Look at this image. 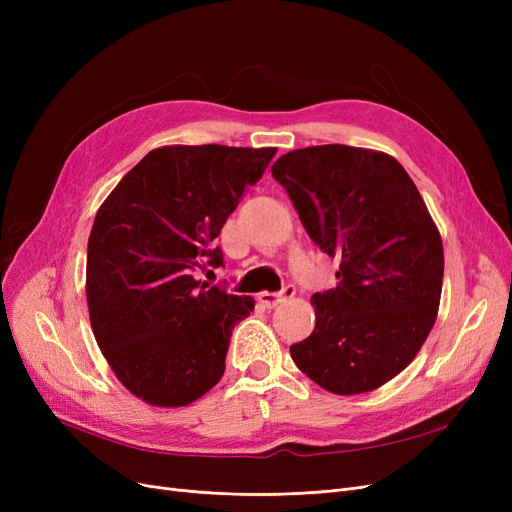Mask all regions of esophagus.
I'll return each instance as SVG.
<instances>
[{
	"label": "esophagus",
	"instance_id": "esophagus-1",
	"mask_svg": "<svg viewBox=\"0 0 512 512\" xmlns=\"http://www.w3.org/2000/svg\"><path fill=\"white\" fill-rule=\"evenodd\" d=\"M294 292H297V288H294L292 284H288L280 292H260L258 294V301H260V305H265V307H275V305H280L286 299H292Z\"/></svg>",
	"mask_w": 512,
	"mask_h": 512
}]
</instances>
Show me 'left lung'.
<instances>
[{
	"mask_svg": "<svg viewBox=\"0 0 512 512\" xmlns=\"http://www.w3.org/2000/svg\"><path fill=\"white\" fill-rule=\"evenodd\" d=\"M309 239L339 256L316 292L314 333L292 361L335 395L374 391L404 371L436 322L444 247L414 181L393 156L348 145L288 151L271 168Z\"/></svg>",
	"mask_w": 512,
	"mask_h": 512,
	"instance_id": "obj_1",
	"label": "left lung"
}]
</instances>
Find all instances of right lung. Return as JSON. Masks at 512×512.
I'll use <instances>...</instances> for the list:
<instances>
[{
    "mask_svg": "<svg viewBox=\"0 0 512 512\" xmlns=\"http://www.w3.org/2000/svg\"><path fill=\"white\" fill-rule=\"evenodd\" d=\"M275 147L168 145L149 151L96 213L87 243V307L104 359L145 404L188 406L220 382L235 324L252 297L198 282L224 265L228 215Z\"/></svg>",
    "mask_w": 512,
    "mask_h": 512,
    "instance_id": "1",
    "label": "right lung"
}]
</instances>
